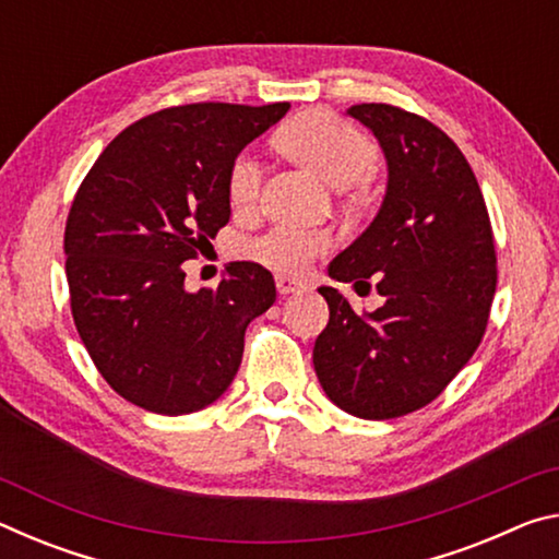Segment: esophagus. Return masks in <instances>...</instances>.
I'll list each match as a JSON object with an SVG mask.
<instances>
[{"label": "esophagus", "mask_w": 559, "mask_h": 559, "mask_svg": "<svg viewBox=\"0 0 559 559\" xmlns=\"http://www.w3.org/2000/svg\"><path fill=\"white\" fill-rule=\"evenodd\" d=\"M276 288H278V293L281 296H290V293H300V290H306V286H302L300 281H296V278H290V276H276Z\"/></svg>", "instance_id": "obj_1"}]
</instances>
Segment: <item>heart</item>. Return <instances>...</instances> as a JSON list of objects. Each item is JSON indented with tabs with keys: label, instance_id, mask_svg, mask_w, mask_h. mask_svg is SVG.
Segmentation results:
<instances>
[{
	"label": "heart",
	"instance_id": "b5f03b06",
	"mask_svg": "<svg viewBox=\"0 0 559 559\" xmlns=\"http://www.w3.org/2000/svg\"><path fill=\"white\" fill-rule=\"evenodd\" d=\"M281 145L330 187L345 189L370 177L380 153L374 143L347 122L325 112L293 120L281 132ZM261 165L257 155L241 153L229 167L226 192L234 210H251L259 200ZM330 249V236L320 229L276 226L249 243V259L281 273H300Z\"/></svg>",
	"mask_w": 559,
	"mask_h": 559
}]
</instances>
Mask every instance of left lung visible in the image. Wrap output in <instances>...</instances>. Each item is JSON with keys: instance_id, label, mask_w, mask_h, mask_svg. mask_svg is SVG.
I'll use <instances>...</instances> for the list:
<instances>
[{"instance_id": "1", "label": "left lung", "mask_w": 559, "mask_h": 559, "mask_svg": "<svg viewBox=\"0 0 559 559\" xmlns=\"http://www.w3.org/2000/svg\"><path fill=\"white\" fill-rule=\"evenodd\" d=\"M347 116L380 143L386 189L328 276L353 283L357 296L374 283L384 302L355 313L337 288L320 286L330 320L313 365L330 402L382 421L437 400L476 353L496 296L493 231L476 175L447 132L386 103Z\"/></svg>"}]
</instances>
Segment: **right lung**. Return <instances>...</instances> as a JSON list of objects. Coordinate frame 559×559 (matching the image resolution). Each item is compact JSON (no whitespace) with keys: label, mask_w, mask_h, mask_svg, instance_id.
Wrapping results in <instances>:
<instances>
[{"label":"right lung","mask_w":559,"mask_h":559,"mask_svg":"<svg viewBox=\"0 0 559 559\" xmlns=\"http://www.w3.org/2000/svg\"><path fill=\"white\" fill-rule=\"evenodd\" d=\"M290 103H192L132 122L103 150L66 222L75 330L112 390L147 412H200L229 390L243 333L276 283L226 263L214 290L185 288L187 259L229 222V167Z\"/></svg>","instance_id":"right-lung-1"}]
</instances>
